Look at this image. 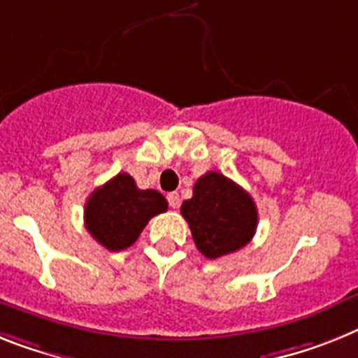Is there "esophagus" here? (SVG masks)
<instances>
[{
    "label": "esophagus",
    "instance_id": "34e87169",
    "mask_svg": "<svg viewBox=\"0 0 358 358\" xmlns=\"http://www.w3.org/2000/svg\"><path fill=\"white\" fill-rule=\"evenodd\" d=\"M167 202L173 209H178L180 207V194L178 193H169L167 194Z\"/></svg>",
    "mask_w": 358,
    "mask_h": 358
}]
</instances>
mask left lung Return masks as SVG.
Masks as SVG:
<instances>
[{
	"instance_id": "left-lung-1",
	"label": "left lung",
	"mask_w": 358,
	"mask_h": 358,
	"mask_svg": "<svg viewBox=\"0 0 358 358\" xmlns=\"http://www.w3.org/2000/svg\"><path fill=\"white\" fill-rule=\"evenodd\" d=\"M180 213L191 227L198 251L211 260L248 245L258 224L251 194L216 171L196 180L193 198L182 203Z\"/></svg>"
}]
</instances>
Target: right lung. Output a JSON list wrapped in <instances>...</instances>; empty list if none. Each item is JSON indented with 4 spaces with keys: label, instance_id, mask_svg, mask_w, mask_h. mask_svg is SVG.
<instances>
[{
    "label": "right lung",
    "instance_id": "right-lung-1",
    "mask_svg": "<svg viewBox=\"0 0 358 358\" xmlns=\"http://www.w3.org/2000/svg\"><path fill=\"white\" fill-rule=\"evenodd\" d=\"M167 211V200L155 189H138L131 174L120 173L94 189L85 203V227L109 251L133 245L152 216Z\"/></svg>",
    "mask_w": 358,
    "mask_h": 358
}]
</instances>
